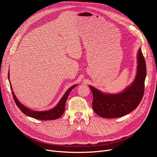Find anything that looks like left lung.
Listing matches in <instances>:
<instances>
[{"label":"left lung","mask_w":157,"mask_h":157,"mask_svg":"<svg viewBox=\"0 0 157 157\" xmlns=\"http://www.w3.org/2000/svg\"><path fill=\"white\" fill-rule=\"evenodd\" d=\"M147 75L146 63L141 48L137 52V69L134 81L119 94H104L89 86L93 94L92 107L103 118H114L124 116L139 105L144 94Z\"/></svg>","instance_id":"1"}]
</instances>
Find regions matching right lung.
Instances as JSON below:
<instances>
[{
	"label": "right lung",
	"instance_id": "right-lung-1",
	"mask_svg": "<svg viewBox=\"0 0 157 157\" xmlns=\"http://www.w3.org/2000/svg\"><path fill=\"white\" fill-rule=\"evenodd\" d=\"M8 79H9V73H8ZM10 82V80H9ZM77 84H75L74 86H71L70 88H69L67 92L65 93L63 96L61 98L60 101L58 103L54 108L50 109L48 111H32L31 109H28L25 105H22V104L18 101V99L16 97L13 91H12L14 101L16 103L17 106L18 108L20 109L22 113H23L28 117H30L32 118H36V119L39 120H43V121H49V120H54V119H58L61 116L63 115L64 111H65V103L67 101V98L69 96V94L71 92V90H72L75 86H77ZM10 88L12 90L11 84H10Z\"/></svg>",
	"mask_w": 157,
	"mask_h": 157
}]
</instances>
